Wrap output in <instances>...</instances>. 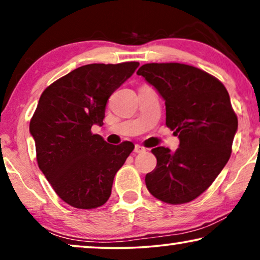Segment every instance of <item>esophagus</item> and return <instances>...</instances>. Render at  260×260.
Segmentation results:
<instances>
[{"label":"esophagus","instance_id":"34e87169","mask_svg":"<svg viewBox=\"0 0 260 260\" xmlns=\"http://www.w3.org/2000/svg\"><path fill=\"white\" fill-rule=\"evenodd\" d=\"M145 150H147V149H145L144 147H142V145H140V144H136L135 145V152H136V154H141V152H144Z\"/></svg>","mask_w":260,"mask_h":260}]
</instances>
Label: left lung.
<instances>
[{
    "instance_id": "1",
    "label": "left lung",
    "mask_w": 260,
    "mask_h": 260,
    "mask_svg": "<svg viewBox=\"0 0 260 260\" xmlns=\"http://www.w3.org/2000/svg\"><path fill=\"white\" fill-rule=\"evenodd\" d=\"M166 102V124L180 144L151 150L156 168L145 175L148 190L170 205L186 204L216 179L232 152L238 118L222 83L179 62L145 63L137 71Z\"/></svg>"
}]
</instances>
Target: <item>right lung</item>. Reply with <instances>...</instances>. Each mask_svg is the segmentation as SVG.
Returning a JSON list of instances; mask_svg holds the SVG:
<instances>
[{"instance_id": "1", "label": "right lung", "mask_w": 260, "mask_h": 260, "mask_svg": "<svg viewBox=\"0 0 260 260\" xmlns=\"http://www.w3.org/2000/svg\"><path fill=\"white\" fill-rule=\"evenodd\" d=\"M140 63H90L73 70L42 92L30 119L39 168L58 197L80 209L101 207L116 173L134 150L131 142L109 144L91 127L103 125L113 92Z\"/></svg>"}]
</instances>
